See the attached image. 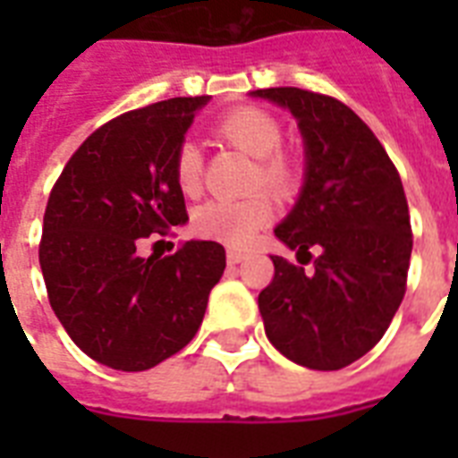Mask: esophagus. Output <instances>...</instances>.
<instances>
[{
  "instance_id": "esophagus-1",
  "label": "esophagus",
  "mask_w": 458,
  "mask_h": 458,
  "mask_svg": "<svg viewBox=\"0 0 458 458\" xmlns=\"http://www.w3.org/2000/svg\"><path fill=\"white\" fill-rule=\"evenodd\" d=\"M225 257H228V264H242L244 259L250 257V254L242 250H228V254H225Z\"/></svg>"
}]
</instances>
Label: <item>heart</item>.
<instances>
[{
	"label": "heart",
	"instance_id": "b5f03b06",
	"mask_svg": "<svg viewBox=\"0 0 458 458\" xmlns=\"http://www.w3.org/2000/svg\"><path fill=\"white\" fill-rule=\"evenodd\" d=\"M216 132L225 142L235 145L250 157L257 158L254 185L268 187L278 197H290L301 182L300 161L285 152L283 125L273 114L261 106H235L218 118ZM199 145L185 138L173 154V180L182 194L194 197L201 190ZM276 216V201L268 192H257L237 199H211L194 214V228L201 237L218 240L230 247H244L266 223Z\"/></svg>",
	"mask_w": 458,
	"mask_h": 458
}]
</instances>
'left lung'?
<instances>
[{
	"label": "left lung",
	"instance_id": "8db88e82",
	"mask_svg": "<svg viewBox=\"0 0 458 458\" xmlns=\"http://www.w3.org/2000/svg\"><path fill=\"white\" fill-rule=\"evenodd\" d=\"M293 111L306 145V178L276 237L311 272L271 257L259 294L266 335L313 370H340L376 347L406 293L413 235L397 168L369 125L335 97L300 88L251 92ZM319 251L313 258L310 250Z\"/></svg>",
	"mask_w": 458,
	"mask_h": 458
}]
</instances>
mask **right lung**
I'll list each match as a JSON object with an SVG mask.
<instances>
[{
	"label": "right lung",
	"instance_id": "right-lung-1",
	"mask_svg": "<svg viewBox=\"0 0 458 458\" xmlns=\"http://www.w3.org/2000/svg\"><path fill=\"white\" fill-rule=\"evenodd\" d=\"M208 97H175L97 128L54 182L39 266L47 297L71 340L116 370H147L199 330L225 268L218 242L140 257L147 237L187 221L173 154Z\"/></svg>",
	"mask_w": 458,
	"mask_h": 458
}]
</instances>
